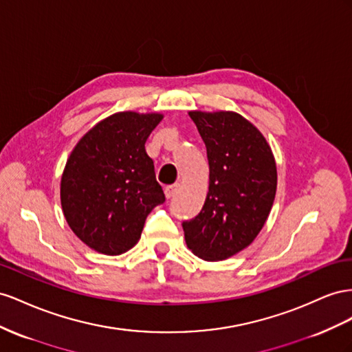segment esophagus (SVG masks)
<instances>
[{
    "mask_svg": "<svg viewBox=\"0 0 352 352\" xmlns=\"http://www.w3.org/2000/svg\"><path fill=\"white\" fill-rule=\"evenodd\" d=\"M178 190H179V183L166 186V187H165V196H166L168 199H170V197H173V196L178 192Z\"/></svg>",
    "mask_w": 352,
    "mask_h": 352,
    "instance_id": "obj_1",
    "label": "esophagus"
}]
</instances>
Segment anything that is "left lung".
Instances as JSON below:
<instances>
[{"mask_svg": "<svg viewBox=\"0 0 352 352\" xmlns=\"http://www.w3.org/2000/svg\"><path fill=\"white\" fill-rule=\"evenodd\" d=\"M206 146L209 190L199 215L184 221L188 249L223 261L254 242L277 188L276 160L259 129L236 112H188Z\"/></svg>", "mask_w": 352, "mask_h": 352, "instance_id": "left-lung-1", "label": "left lung"}]
</instances>
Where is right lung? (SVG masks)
<instances>
[{
    "mask_svg": "<svg viewBox=\"0 0 352 352\" xmlns=\"http://www.w3.org/2000/svg\"><path fill=\"white\" fill-rule=\"evenodd\" d=\"M160 113L119 112L100 120L70 153L60 200L72 232L91 249L120 255L142 236L147 215L165 202L146 140Z\"/></svg>",
    "mask_w": 352,
    "mask_h": 352,
    "instance_id": "add662e5",
    "label": "right lung"
}]
</instances>
